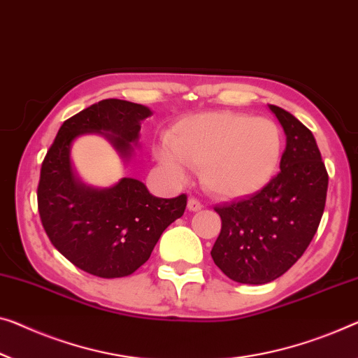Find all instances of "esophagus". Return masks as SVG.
<instances>
[{"label": "esophagus", "instance_id": "1", "mask_svg": "<svg viewBox=\"0 0 358 358\" xmlns=\"http://www.w3.org/2000/svg\"><path fill=\"white\" fill-rule=\"evenodd\" d=\"M188 209L191 212L201 210L202 209V204L199 202V199H196V197H189V199H188Z\"/></svg>", "mask_w": 358, "mask_h": 358}]
</instances>
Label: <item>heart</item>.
I'll list each match as a JSON object with an SVG mask.
<instances>
[{"label":"heart","instance_id":"1","mask_svg":"<svg viewBox=\"0 0 358 358\" xmlns=\"http://www.w3.org/2000/svg\"><path fill=\"white\" fill-rule=\"evenodd\" d=\"M281 149V131L273 120L222 110L186 117L173 128L169 145L156 149V157L178 180L188 167H201V181L209 193L236 199L268 183Z\"/></svg>","mask_w":358,"mask_h":358}]
</instances>
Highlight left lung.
Listing matches in <instances>:
<instances>
[{
  "instance_id": "obj_1",
  "label": "left lung",
  "mask_w": 358,
  "mask_h": 358,
  "mask_svg": "<svg viewBox=\"0 0 358 358\" xmlns=\"http://www.w3.org/2000/svg\"><path fill=\"white\" fill-rule=\"evenodd\" d=\"M286 135L280 173L244 199L213 207L222 230L210 250L228 278L265 285L294 265L315 236L328 191V172L312 131L270 104Z\"/></svg>"
}]
</instances>
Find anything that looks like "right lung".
<instances>
[{
    "mask_svg": "<svg viewBox=\"0 0 358 358\" xmlns=\"http://www.w3.org/2000/svg\"><path fill=\"white\" fill-rule=\"evenodd\" d=\"M149 115L146 106L130 101H99L64 122L41 164L36 196L48 238L69 262L99 278L140 268L165 228L185 213L186 194L162 199L135 178L104 189L83 185L72 170V141L101 133L128 159Z\"/></svg>",
    "mask_w": 358,
    "mask_h": 358,
    "instance_id": "right-lung-1",
    "label": "right lung"
}]
</instances>
